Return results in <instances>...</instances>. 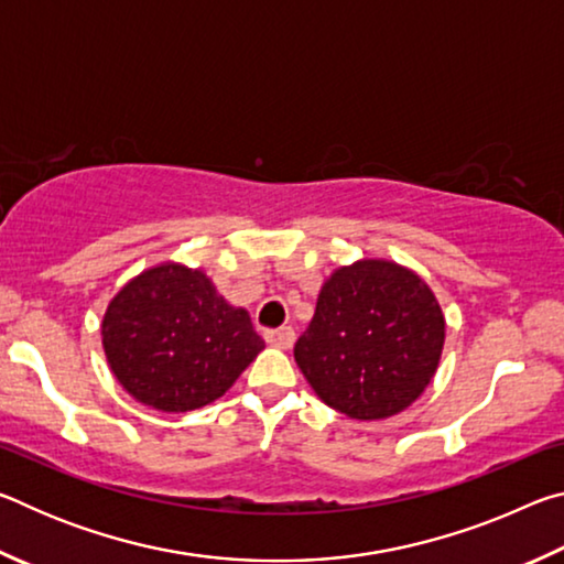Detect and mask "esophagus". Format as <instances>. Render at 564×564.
Segmentation results:
<instances>
[{
	"label": "esophagus",
	"mask_w": 564,
	"mask_h": 564,
	"mask_svg": "<svg viewBox=\"0 0 564 564\" xmlns=\"http://www.w3.org/2000/svg\"><path fill=\"white\" fill-rule=\"evenodd\" d=\"M295 340V333L291 326H283V328H275V330H265V343L273 348H281V350H289Z\"/></svg>",
	"instance_id": "obj_1"
}]
</instances>
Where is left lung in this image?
<instances>
[{
  "label": "left lung",
  "mask_w": 564,
  "mask_h": 564,
  "mask_svg": "<svg viewBox=\"0 0 564 564\" xmlns=\"http://www.w3.org/2000/svg\"><path fill=\"white\" fill-rule=\"evenodd\" d=\"M443 343L445 316L431 285L400 263L362 259L328 275L293 356L328 408L386 420L423 395Z\"/></svg>",
  "instance_id": "8db88e82"
}]
</instances>
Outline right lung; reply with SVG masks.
<instances>
[{
    "mask_svg": "<svg viewBox=\"0 0 564 564\" xmlns=\"http://www.w3.org/2000/svg\"><path fill=\"white\" fill-rule=\"evenodd\" d=\"M101 343L127 393L161 413L221 398L265 348L246 308L228 303L202 269L159 263L107 305Z\"/></svg>",
    "mask_w": 564,
    "mask_h": 564,
    "instance_id": "right-lung-1",
    "label": "right lung"
}]
</instances>
